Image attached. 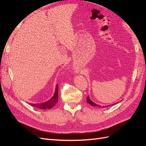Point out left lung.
Returning a JSON list of instances; mask_svg holds the SVG:
<instances>
[{
  "label": "left lung",
  "mask_w": 146,
  "mask_h": 146,
  "mask_svg": "<svg viewBox=\"0 0 146 146\" xmlns=\"http://www.w3.org/2000/svg\"><path fill=\"white\" fill-rule=\"evenodd\" d=\"M86 101H87V102L88 103V104H90L91 105H92V106H94V107H100V105H98V104H95V103H94L93 102H92L91 101V100H90V97L89 96H88L87 98H86ZM109 105H108L107 107H108ZM103 108H104V107H102Z\"/></svg>",
  "instance_id": "left-lung-1"
}]
</instances>
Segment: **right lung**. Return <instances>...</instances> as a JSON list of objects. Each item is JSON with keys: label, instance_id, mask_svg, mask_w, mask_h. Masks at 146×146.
Instances as JSON below:
<instances>
[{"label": "right lung", "instance_id": "add662e5", "mask_svg": "<svg viewBox=\"0 0 146 146\" xmlns=\"http://www.w3.org/2000/svg\"><path fill=\"white\" fill-rule=\"evenodd\" d=\"M58 100V85L57 84L56 86V89H55V92L54 96L52 97V98L46 102H44L42 104H30L33 107L38 108H40V109H50L52 108L57 103Z\"/></svg>", "mask_w": 146, "mask_h": 146}]
</instances>
